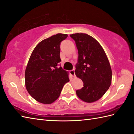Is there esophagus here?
<instances>
[{
	"instance_id": "34e87169",
	"label": "esophagus",
	"mask_w": 134,
	"mask_h": 134,
	"mask_svg": "<svg viewBox=\"0 0 134 134\" xmlns=\"http://www.w3.org/2000/svg\"><path fill=\"white\" fill-rule=\"evenodd\" d=\"M70 74L71 75V76H74H74H75V69H72V70H70Z\"/></svg>"
}]
</instances>
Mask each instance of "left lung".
Segmentation results:
<instances>
[{"label": "left lung", "mask_w": 134, "mask_h": 134, "mask_svg": "<svg viewBox=\"0 0 134 134\" xmlns=\"http://www.w3.org/2000/svg\"><path fill=\"white\" fill-rule=\"evenodd\" d=\"M70 37L78 51L75 74L83 82V87L76 90V94L85 102L97 101L110 86L112 70L109 60L101 45L92 36L75 33Z\"/></svg>", "instance_id": "1"}]
</instances>
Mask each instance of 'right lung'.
Returning <instances> with one entry per match:
<instances>
[{
  "label": "right lung",
  "instance_id": "obj_1",
  "mask_svg": "<svg viewBox=\"0 0 134 134\" xmlns=\"http://www.w3.org/2000/svg\"><path fill=\"white\" fill-rule=\"evenodd\" d=\"M67 36L58 33L44 40L30 57L25 70V85L29 94L41 103L49 104L55 101L70 81L67 71L59 64L60 46Z\"/></svg>",
  "mask_w": 134,
  "mask_h": 134
}]
</instances>
